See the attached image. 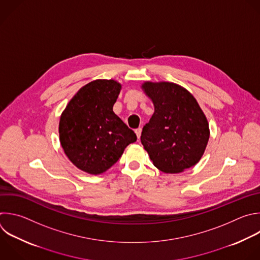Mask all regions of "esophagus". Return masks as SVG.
Instances as JSON below:
<instances>
[{
  "label": "esophagus",
  "instance_id": "esophagus-1",
  "mask_svg": "<svg viewBox=\"0 0 260 260\" xmlns=\"http://www.w3.org/2000/svg\"><path fill=\"white\" fill-rule=\"evenodd\" d=\"M136 135H137V138H138V140L141 138V134H142V129L141 128H138V129H136Z\"/></svg>",
  "mask_w": 260,
  "mask_h": 260
}]
</instances>
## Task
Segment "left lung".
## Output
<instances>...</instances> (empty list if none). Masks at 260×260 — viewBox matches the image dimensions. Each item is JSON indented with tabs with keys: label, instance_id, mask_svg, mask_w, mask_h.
<instances>
[{
	"label": "left lung",
	"instance_id": "left-lung-1",
	"mask_svg": "<svg viewBox=\"0 0 260 260\" xmlns=\"http://www.w3.org/2000/svg\"><path fill=\"white\" fill-rule=\"evenodd\" d=\"M142 89L155 109L141 136L154 166L166 174H178L197 164L210 132L196 99L174 82L145 81Z\"/></svg>",
	"mask_w": 260,
	"mask_h": 260
}]
</instances>
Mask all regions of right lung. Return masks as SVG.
<instances>
[{
    "label": "right lung",
    "instance_id": "obj_1",
    "mask_svg": "<svg viewBox=\"0 0 260 260\" xmlns=\"http://www.w3.org/2000/svg\"><path fill=\"white\" fill-rule=\"evenodd\" d=\"M121 90L114 79H96L73 96L61 114L59 138L64 153L80 170L100 175L121 157L137 136L113 112Z\"/></svg>",
    "mask_w": 260,
    "mask_h": 260
}]
</instances>
